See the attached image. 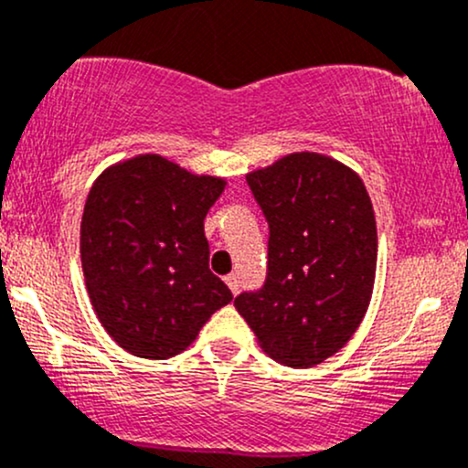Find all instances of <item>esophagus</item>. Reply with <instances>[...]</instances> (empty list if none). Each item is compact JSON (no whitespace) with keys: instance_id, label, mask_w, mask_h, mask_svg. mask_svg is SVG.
<instances>
[{"instance_id":"esophagus-1","label":"esophagus","mask_w":468,"mask_h":468,"mask_svg":"<svg viewBox=\"0 0 468 468\" xmlns=\"http://www.w3.org/2000/svg\"><path fill=\"white\" fill-rule=\"evenodd\" d=\"M225 282H228V287H229V290H232L234 296L240 292V282H239V276H236V274L225 276Z\"/></svg>"}]
</instances>
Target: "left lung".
Segmentation results:
<instances>
[{
    "label": "left lung",
    "mask_w": 468,
    "mask_h": 468,
    "mask_svg": "<svg viewBox=\"0 0 468 468\" xmlns=\"http://www.w3.org/2000/svg\"><path fill=\"white\" fill-rule=\"evenodd\" d=\"M267 225V278L234 307L267 356L314 367L343 349L365 318L378 232L365 183L318 152H293L248 175Z\"/></svg>",
    "instance_id": "left-lung-1"
}]
</instances>
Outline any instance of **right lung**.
<instances>
[{"label": "right lung", "instance_id": "add662e5", "mask_svg": "<svg viewBox=\"0 0 468 468\" xmlns=\"http://www.w3.org/2000/svg\"><path fill=\"white\" fill-rule=\"evenodd\" d=\"M225 181L161 154L110 165L81 217V267L99 323L121 349L150 360L186 351L232 301L209 271L203 220Z\"/></svg>", "mask_w": 468, "mask_h": 468}]
</instances>
